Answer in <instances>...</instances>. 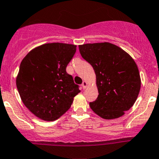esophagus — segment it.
<instances>
[{"instance_id": "obj_1", "label": "esophagus", "mask_w": 159, "mask_h": 159, "mask_svg": "<svg viewBox=\"0 0 159 159\" xmlns=\"http://www.w3.org/2000/svg\"><path fill=\"white\" fill-rule=\"evenodd\" d=\"M88 85H89V83H88V81H83L82 84H81V86H82V88H83V89H85L86 88H87Z\"/></svg>"}]
</instances>
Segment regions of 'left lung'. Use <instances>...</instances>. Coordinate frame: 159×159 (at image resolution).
I'll return each instance as SVG.
<instances>
[{
  "label": "left lung",
  "mask_w": 159,
  "mask_h": 159,
  "mask_svg": "<svg viewBox=\"0 0 159 159\" xmlns=\"http://www.w3.org/2000/svg\"><path fill=\"white\" fill-rule=\"evenodd\" d=\"M78 47L96 76L98 95L89 103L91 109L105 120L124 116L134 106L141 89L135 61L123 49L110 43H86Z\"/></svg>",
  "instance_id": "8db88e82"
}]
</instances>
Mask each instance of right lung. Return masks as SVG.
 <instances>
[{"label":"right lung","mask_w":159,"mask_h":159,"mask_svg":"<svg viewBox=\"0 0 159 159\" xmlns=\"http://www.w3.org/2000/svg\"><path fill=\"white\" fill-rule=\"evenodd\" d=\"M76 45L52 43L39 46L21 61L16 85L25 106L45 121L65 113L81 91L66 71Z\"/></svg>","instance_id":"1"}]
</instances>
